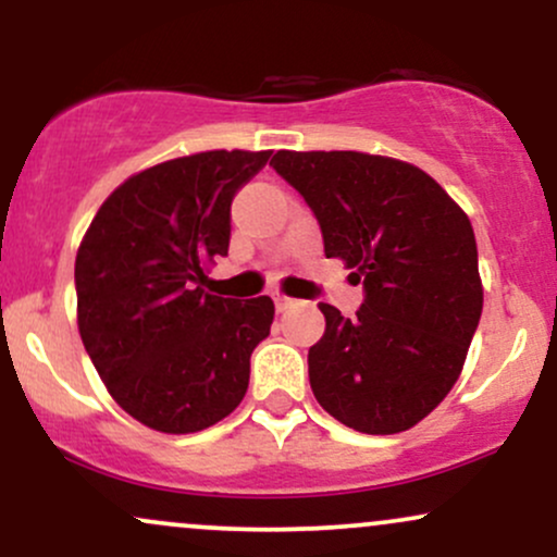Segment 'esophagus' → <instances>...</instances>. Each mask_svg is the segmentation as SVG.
<instances>
[{
  "label": "esophagus",
  "mask_w": 557,
  "mask_h": 557,
  "mask_svg": "<svg viewBox=\"0 0 557 557\" xmlns=\"http://www.w3.org/2000/svg\"><path fill=\"white\" fill-rule=\"evenodd\" d=\"M298 304V300H293V298H287V296H280V293H277V296H274V309H277V311H287V309H290V306H296Z\"/></svg>",
  "instance_id": "esophagus-1"
}]
</instances>
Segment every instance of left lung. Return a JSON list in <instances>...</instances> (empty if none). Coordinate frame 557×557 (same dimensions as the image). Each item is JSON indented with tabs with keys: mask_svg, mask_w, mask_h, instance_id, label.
<instances>
[{
	"mask_svg": "<svg viewBox=\"0 0 557 557\" xmlns=\"http://www.w3.org/2000/svg\"><path fill=\"white\" fill-rule=\"evenodd\" d=\"M274 168L322 227L324 253L363 285L354 319L319 304L309 348L319 406L367 434L411 430L461 374L482 317L469 216L426 172L359 151H277Z\"/></svg>",
	"mask_w": 557,
	"mask_h": 557,
	"instance_id": "8db88e82",
	"label": "left lung"
}]
</instances>
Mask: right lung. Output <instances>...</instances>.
<instances>
[{"mask_svg": "<svg viewBox=\"0 0 557 557\" xmlns=\"http://www.w3.org/2000/svg\"><path fill=\"white\" fill-rule=\"evenodd\" d=\"M270 154L201 151L138 172L81 243V341L112 398L151 430L201 432L246 395L272 298L209 296L201 285L207 264L227 257L235 194Z\"/></svg>", "mask_w": 557, "mask_h": 557, "instance_id": "1", "label": "right lung"}]
</instances>
